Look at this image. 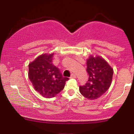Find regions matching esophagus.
I'll list each match as a JSON object with an SVG mask.
<instances>
[{"mask_svg": "<svg viewBox=\"0 0 134 134\" xmlns=\"http://www.w3.org/2000/svg\"><path fill=\"white\" fill-rule=\"evenodd\" d=\"M76 74H74V73H72L71 74V76H70V78H76Z\"/></svg>", "mask_w": 134, "mask_h": 134, "instance_id": "34e87169", "label": "esophagus"}]
</instances>
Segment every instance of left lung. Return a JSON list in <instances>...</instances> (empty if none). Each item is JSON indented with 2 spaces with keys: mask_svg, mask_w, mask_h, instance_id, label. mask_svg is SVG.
Returning a JSON list of instances; mask_svg holds the SVG:
<instances>
[{
  "mask_svg": "<svg viewBox=\"0 0 134 134\" xmlns=\"http://www.w3.org/2000/svg\"><path fill=\"white\" fill-rule=\"evenodd\" d=\"M89 78L85 85L79 86L81 94L88 99H96L108 90L111 84L113 70L101 57L91 55L87 60Z\"/></svg>",
  "mask_w": 134,
  "mask_h": 134,
  "instance_id": "left-lung-1",
  "label": "left lung"
}]
</instances>
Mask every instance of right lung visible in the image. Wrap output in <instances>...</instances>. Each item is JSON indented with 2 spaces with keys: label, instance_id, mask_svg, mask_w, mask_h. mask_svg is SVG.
Instances as JSON below:
<instances>
[{
  "label": "right lung",
  "instance_id": "add662e5",
  "mask_svg": "<svg viewBox=\"0 0 134 134\" xmlns=\"http://www.w3.org/2000/svg\"><path fill=\"white\" fill-rule=\"evenodd\" d=\"M53 53L43 54L29 64V79L34 88L44 98H52L65 86L69 79L63 77L60 70L53 65Z\"/></svg>",
  "mask_w": 134,
  "mask_h": 134
}]
</instances>
